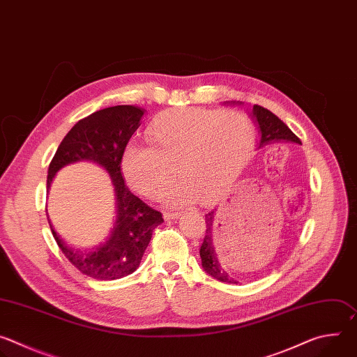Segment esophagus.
<instances>
[{
  "label": "esophagus",
  "instance_id": "34e87169",
  "mask_svg": "<svg viewBox=\"0 0 357 357\" xmlns=\"http://www.w3.org/2000/svg\"><path fill=\"white\" fill-rule=\"evenodd\" d=\"M164 218H165L167 220L178 219V218H179V213H178V212H174V211H167V212H164Z\"/></svg>",
  "mask_w": 357,
  "mask_h": 357
}]
</instances>
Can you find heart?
Listing matches in <instances>:
<instances>
[{"mask_svg":"<svg viewBox=\"0 0 357 357\" xmlns=\"http://www.w3.org/2000/svg\"><path fill=\"white\" fill-rule=\"evenodd\" d=\"M145 135L151 146H126L123 175L139 195L160 199L175 182L176 167L185 182L167 197L174 205L195 196L203 202L223 196L241 176L257 145L254 123L233 110H167L149 123Z\"/></svg>","mask_w":357,"mask_h":357,"instance_id":"obj_1","label":"heart"}]
</instances>
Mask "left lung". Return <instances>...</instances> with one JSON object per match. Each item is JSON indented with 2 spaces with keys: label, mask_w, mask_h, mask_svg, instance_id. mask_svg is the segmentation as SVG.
Returning a JSON list of instances; mask_svg holds the SVG:
<instances>
[{
  "label": "left lung",
  "mask_w": 357,
  "mask_h": 357,
  "mask_svg": "<svg viewBox=\"0 0 357 357\" xmlns=\"http://www.w3.org/2000/svg\"><path fill=\"white\" fill-rule=\"evenodd\" d=\"M252 117L257 120L261 131V139L259 148H263L264 145L270 142H295L301 144V139L288 128V126L281 121L275 114H273L270 110L254 105L252 106ZM213 212L208 213L205 216L206 219V233L205 237H203V243L200 245V259H202V267L209 275L213 278L222 281V282H229V284H236V280H233L227 271H225L222 266V259L219 251L216 252V243L213 241V233H212V223H213Z\"/></svg>",
  "instance_id": "1"
}]
</instances>
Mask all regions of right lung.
Instances as JSON below:
<instances>
[{"instance_id":"1","label":"right lung","mask_w":357,"mask_h":357,"mask_svg":"<svg viewBox=\"0 0 357 357\" xmlns=\"http://www.w3.org/2000/svg\"><path fill=\"white\" fill-rule=\"evenodd\" d=\"M145 110L135 106H114L98 110L77 121L59 144L49 164L46 188L56 172L69 164L91 161L103 167L114 186L116 222L110 236L93 250H76L49 226L66 259L84 275L94 280H119L132 274L149 244L152 231L164 222L161 212L149 208L124 183L123 152L141 126Z\"/></svg>"}]
</instances>
